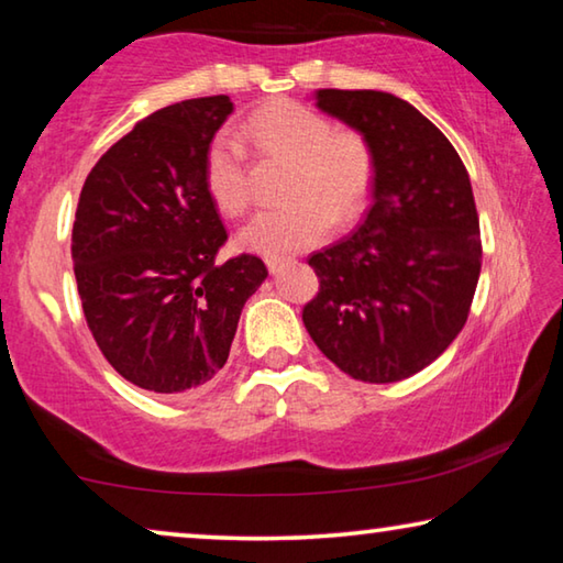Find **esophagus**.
I'll list each match as a JSON object with an SVG mask.
<instances>
[{
  "label": "esophagus",
  "mask_w": 563,
  "mask_h": 563,
  "mask_svg": "<svg viewBox=\"0 0 563 563\" xmlns=\"http://www.w3.org/2000/svg\"><path fill=\"white\" fill-rule=\"evenodd\" d=\"M288 263H292V258H285V255H268V258H265V265H268V271L273 275L280 273Z\"/></svg>",
  "instance_id": "obj_1"
}]
</instances>
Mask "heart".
<instances>
[{"mask_svg": "<svg viewBox=\"0 0 563 563\" xmlns=\"http://www.w3.org/2000/svg\"><path fill=\"white\" fill-rule=\"evenodd\" d=\"M238 137L263 156L290 161L285 180L288 206L251 218L238 241L261 255H288L320 243L332 221L345 223L365 203L373 184V154L355 131L335 129L318 109L300 101H275L247 117ZM203 178L211 201L225 216H241L251 203L245 151L231 133L208 144Z\"/></svg>", "mask_w": 563, "mask_h": 563, "instance_id": "obj_1", "label": "heart"}]
</instances>
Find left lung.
Wrapping results in <instances>:
<instances>
[{"label": "left lung", "mask_w": 563, "mask_h": 563, "mask_svg": "<svg viewBox=\"0 0 563 563\" xmlns=\"http://www.w3.org/2000/svg\"><path fill=\"white\" fill-rule=\"evenodd\" d=\"M316 101L362 133L375 178L357 231L308 258L320 290L302 322L342 373L397 383L440 357L470 316L482 271L470 174L444 133L405 99L320 89Z\"/></svg>", "instance_id": "obj_1"}]
</instances>
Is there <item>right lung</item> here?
Returning a JSON list of instances; mask_svg holds the SVG:
<instances>
[{"label": "right lung", "instance_id": "obj_1", "mask_svg": "<svg viewBox=\"0 0 563 563\" xmlns=\"http://www.w3.org/2000/svg\"><path fill=\"white\" fill-rule=\"evenodd\" d=\"M233 101L203 97L141 119L84 180L71 258L84 318L131 385L184 395L225 365L258 255L218 263L228 241L203 158Z\"/></svg>", "mask_w": 563, "mask_h": 563}]
</instances>
